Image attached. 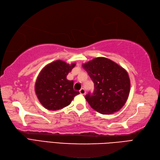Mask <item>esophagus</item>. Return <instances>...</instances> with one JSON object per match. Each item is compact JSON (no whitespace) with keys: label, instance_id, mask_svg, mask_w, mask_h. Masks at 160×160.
<instances>
[{"label":"esophagus","instance_id":"34e87169","mask_svg":"<svg viewBox=\"0 0 160 160\" xmlns=\"http://www.w3.org/2000/svg\"><path fill=\"white\" fill-rule=\"evenodd\" d=\"M79 92H80V94H86V90H84V88H81V89L79 90Z\"/></svg>","mask_w":160,"mask_h":160}]
</instances>
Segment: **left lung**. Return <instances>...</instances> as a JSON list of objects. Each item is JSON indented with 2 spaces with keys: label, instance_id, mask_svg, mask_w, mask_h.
I'll list each match as a JSON object with an SVG mask.
<instances>
[{
  "label": "left lung",
  "instance_id": "left-lung-1",
  "mask_svg": "<svg viewBox=\"0 0 160 160\" xmlns=\"http://www.w3.org/2000/svg\"><path fill=\"white\" fill-rule=\"evenodd\" d=\"M82 66L94 83V92L85 97L91 108L102 114L119 111L125 104L130 92L127 71L105 58H94Z\"/></svg>",
  "mask_w": 160,
  "mask_h": 160
}]
</instances>
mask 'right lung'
<instances>
[{"mask_svg": "<svg viewBox=\"0 0 160 160\" xmlns=\"http://www.w3.org/2000/svg\"><path fill=\"white\" fill-rule=\"evenodd\" d=\"M57 60L41 70L35 85V91L40 103L48 110L56 111L71 103L79 92L74 90V81L66 79L75 66Z\"/></svg>", "mask_w": 160, "mask_h": 160, "instance_id": "1", "label": "right lung"}]
</instances>
